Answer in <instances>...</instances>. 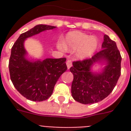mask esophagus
<instances>
[{"label": "esophagus", "mask_w": 131, "mask_h": 131, "mask_svg": "<svg viewBox=\"0 0 131 131\" xmlns=\"http://www.w3.org/2000/svg\"><path fill=\"white\" fill-rule=\"evenodd\" d=\"M67 66L68 69H69L72 66V61L71 60H68L67 61Z\"/></svg>", "instance_id": "34e87169"}]
</instances>
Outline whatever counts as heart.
I'll return each mask as SVG.
<instances>
[{"instance_id": "heart-1", "label": "heart", "mask_w": 131, "mask_h": 131, "mask_svg": "<svg viewBox=\"0 0 131 131\" xmlns=\"http://www.w3.org/2000/svg\"><path fill=\"white\" fill-rule=\"evenodd\" d=\"M98 40L95 37L86 35L79 31L71 32L64 40V45L58 43V47L61 50L67 48L70 51H75L78 49V56L81 58H86L91 56L97 49Z\"/></svg>"}]
</instances>
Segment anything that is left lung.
Instances as JSON below:
<instances>
[{"instance_id": "obj_1", "label": "left lung", "mask_w": 131, "mask_h": 131, "mask_svg": "<svg viewBox=\"0 0 131 131\" xmlns=\"http://www.w3.org/2000/svg\"><path fill=\"white\" fill-rule=\"evenodd\" d=\"M102 49L90 59L73 62L70 71L73 75L71 94L74 100L82 104L98 103L114 90L121 74L122 57L116 42L104 35ZM96 63L105 64L101 72H94Z\"/></svg>"}]
</instances>
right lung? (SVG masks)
<instances>
[{"instance_id":"1","label":"right lung","mask_w":131,"mask_h":131,"mask_svg":"<svg viewBox=\"0 0 131 131\" xmlns=\"http://www.w3.org/2000/svg\"><path fill=\"white\" fill-rule=\"evenodd\" d=\"M56 28L45 24L35 26L21 34L11 48L9 62L11 82L21 95L32 101H43L51 96L58 80L67 69V59H28L24 41L27 38Z\"/></svg>"}]
</instances>
